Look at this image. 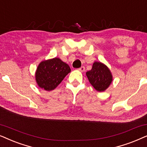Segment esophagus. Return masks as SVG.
I'll return each instance as SVG.
<instances>
[{
	"mask_svg": "<svg viewBox=\"0 0 147 147\" xmlns=\"http://www.w3.org/2000/svg\"><path fill=\"white\" fill-rule=\"evenodd\" d=\"M78 70H80L81 72H84L85 70V66H81V67L78 68Z\"/></svg>",
	"mask_w": 147,
	"mask_h": 147,
	"instance_id": "1",
	"label": "esophagus"
}]
</instances>
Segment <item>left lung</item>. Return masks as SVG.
Returning <instances> with one entry per match:
<instances>
[{"label":"left lung","mask_w":147,"mask_h":147,"mask_svg":"<svg viewBox=\"0 0 147 147\" xmlns=\"http://www.w3.org/2000/svg\"><path fill=\"white\" fill-rule=\"evenodd\" d=\"M91 85L97 91H104L112 81L110 70L101 62H95L91 70L86 72Z\"/></svg>","instance_id":"8db88e82"}]
</instances>
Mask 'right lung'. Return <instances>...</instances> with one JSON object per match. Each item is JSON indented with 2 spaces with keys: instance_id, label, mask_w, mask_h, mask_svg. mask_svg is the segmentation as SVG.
Instances as JSON below:
<instances>
[{
  "instance_id": "add662e5",
  "label": "right lung",
  "mask_w": 147,
  "mask_h": 147,
  "mask_svg": "<svg viewBox=\"0 0 147 147\" xmlns=\"http://www.w3.org/2000/svg\"><path fill=\"white\" fill-rule=\"evenodd\" d=\"M70 72V66L60 58L42 61L36 72V80L38 86L46 91H52L61 83Z\"/></svg>"
}]
</instances>
